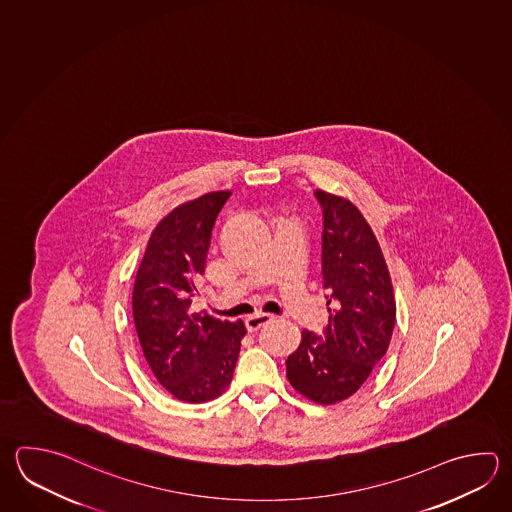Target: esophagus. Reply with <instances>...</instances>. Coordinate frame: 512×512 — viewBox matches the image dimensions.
<instances>
[{"label": "esophagus", "instance_id": "obj_1", "mask_svg": "<svg viewBox=\"0 0 512 512\" xmlns=\"http://www.w3.org/2000/svg\"><path fill=\"white\" fill-rule=\"evenodd\" d=\"M271 321V314H254V316H249V318L245 320V327H247V331L249 332H256L258 329H261L263 325L271 323Z\"/></svg>", "mask_w": 512, "mask_h": 512}]
</instances>
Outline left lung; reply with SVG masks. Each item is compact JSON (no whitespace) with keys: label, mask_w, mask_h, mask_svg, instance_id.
I'll return each mask as SVG.
<instances>
[{"label":"left lung","mask_w":512,"mask_h":512,"mask_svg":"<svg viewBox=\"0 0 512 512\" xmlns=\"http://www.w3.org/2000/svg\"><path fill=\"white\" fill-rule=\"evenodd\" d=\"M323 214L321 276L329 323L303 331L287 378L309 400L331 405L360 389L389 349L396 301L380 243L351 201L314 192Z\"/></svg>","instance_id":"obj_1"}]
</instances>
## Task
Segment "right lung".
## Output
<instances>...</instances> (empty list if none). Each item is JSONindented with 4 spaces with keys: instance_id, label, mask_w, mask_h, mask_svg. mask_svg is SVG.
Instances as JSON below:
<instances>
[{
    "instance_id": "1",
    "label": "right lung",
    "mask_w": 512,
    "mask_h": 512,
    "mask_svg": "<svg viewBox=\"0 0 512 512\" xmlns=\"http://www.w3.org/2000/svg\"><path fill=\"white\" fill-rule=\"evenodd\" d=\"M231 192L183 203L152 232L134 281L132 314L145 360L161 387L187 403L229 387L245 336L243 321L192 311L212 227Z\"/></svg>"
}]
</instances>
